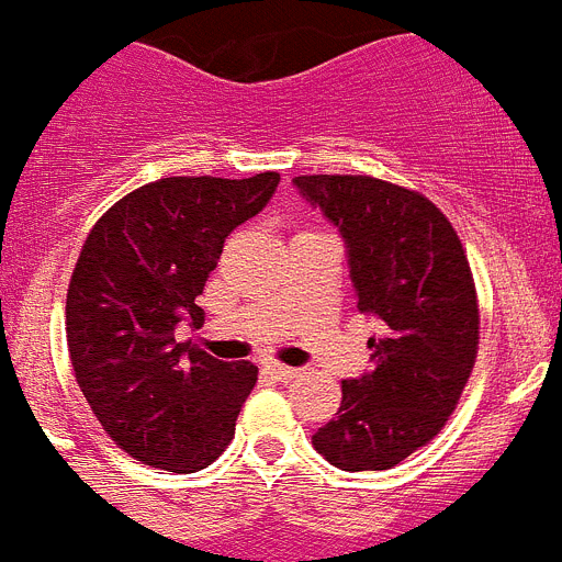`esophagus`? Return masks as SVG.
<instances>
[{
  "label": "esophagus",
  "mask_w": 562,
  "mask_h": 562,
  "mask_svg": "<svg viewBox=\"0 0 562 562\" xmlns=\"http://www.w3.org/2000/svg\"><path fill=\"white\" fill-rule=\"evenodd\" d=\"M262 371H266L271 380H277V383H291V380L300 374V371L291 369V366H282V362H266V366H262Z\"/></svg>",
  "instance_id": "esophagus-1"
}]
</instances>
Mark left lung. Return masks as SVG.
<instances>
[{
  "label": "left lung",
  "mask_w": 562,
  "mask_h": 562,
  "mask_svg": "<svg viewBox=\"0 0 562 562\" xmlns=\"http://www.w3.org/2000/svg\"><path fill=\"white\" fill-rule=\"evenodd\" d=\"M348 248L357 308L380 334L371 371L342 380L337 417L311 442L342 471H383L423 449L460 403L480 346V305L454 225L428 196L376 177H294Z\"/></svg>",
  "instance_id": "8db88e82"
}]
</instances>
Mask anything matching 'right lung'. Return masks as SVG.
I'll use <instances>...</instances> for the list:
<instances>
[{
  "label": "right lung",
  "instance_id": "right-lung-1",
  "mask_svg": "<svg viewBox=\"0 0 562 562\" xmlns=\"http://www.w3.org/2000/svg\"><path fill=\"white\" fill-rule=\"evenodd\" d=\"M277 182V171L157 179L113 202L85 239L65 305L70 366L108 437L139 463L191 474L234 440L257 366L214 360L173 328H200L196 296L225 237Z\"/></svg>",
  "mask_w": 562,
  "mask_h": 562
}]
</instances>
